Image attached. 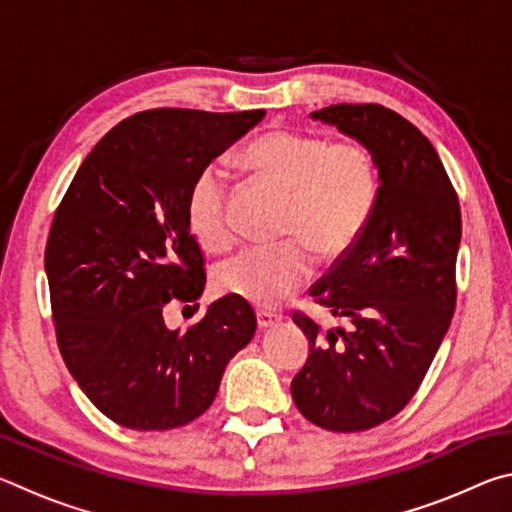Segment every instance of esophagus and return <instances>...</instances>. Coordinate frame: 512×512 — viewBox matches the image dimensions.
<instances>
[{
  "label": "esophagus",
  "mask_w": 512,
  "mask_h": 512,
  "mask_svg": "<svg viewBox=\"0 0 512 512\" xmlns=\"http://www.w3.org/2000/svg\"><path fill=\"white\" fill-rule=\"evenodd\" d=\"M280 320H282V316L275 314V311H264V309L257 311V325H259V329L275 327L277 323H280Z\"/></svg>",
  "instance_id": "esophagus-1"
}]
</instances>
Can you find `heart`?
Here are the masks:
<instances>
[{"label": "heart", "mask_w": 512, "mask_h": 512, "mask_svg": "<svg viewBox=\"0 0 512 512\" xmlns=\"http://www.w3.org/2000/svg\"><path fill=\"white\" fill-rule=\"evenodd\" d=\"M246 160L259 176L289 192L282 235L298 239L241 250L216 266L214 284L225 296L271 309L311 277L314 255L309 248L334 259L361 239L377 207L379 164L363 142H329L291 128L259 137ZM185 216L192 235L207 248L221 250L235 239L230 178L221 164H207L196 173Z\"/></svg>", "instance_id": "1"}]
</instances>
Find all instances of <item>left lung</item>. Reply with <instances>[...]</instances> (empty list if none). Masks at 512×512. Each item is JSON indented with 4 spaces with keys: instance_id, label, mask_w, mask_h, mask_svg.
<instances>
[{
    "instance_id": "obj_1",
    "label": "left lung",
    "mask_w": 512,
    "mask_h": 512,
    "mask_svg": "<svg viewBox=\"0 0 512 512\" xmlns=\"http://www.w3.org/2000/svg\"><path fill=\"white\" fill-rule=\"evenodd\" d=\"M311 117L370 146L379 198L361 239L309 291L352 327L323 334L293 311L309 357L291 395L316 427L366 431L411 402L452 323L461 207L436 149L395 110L336 103Z\"/></svg>"
}]
</instances>
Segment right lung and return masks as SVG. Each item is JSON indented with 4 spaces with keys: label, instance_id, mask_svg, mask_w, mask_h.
<instances>
[{
    "label": "right lung",
    "instance_id": "1",
    "mask_svg": "<svg viewBox=\"0 0 512 512\" xmlns=\"http://www.w3.org/2000/svg\"><path fill=\"white\" fill-rule=\"evenodd\" d=\"M264 115L137 112L103 135L58 205L45 248L58 348L81 391L121 427L196 420L255 336L253 307L232 296L185 332L164 325L162 311L196 302L205 287L185 216L189 185Z\"/></svg>",
    "mask_w": 512,
    "mask_h": 512
}]
</instances>
